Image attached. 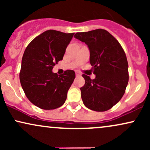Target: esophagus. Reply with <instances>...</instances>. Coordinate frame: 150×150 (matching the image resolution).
Returning a JSON list of instances; mask_svg holds the SVG:
<instances>
[{
	"label": "esophagus",
	"mask_w": 150,
	"mask_h": 150,
	"mask_svg": "<svg viewBox=\"0 0 150 150\" xmlns=\"http://www.w3.org/2000/svg\"><path fill=\"white\" fill-rule=\"evenodd\" d=\"M75 75H76V76H80V73H79L78 72H75Z\"/></svg>",
	"instance_id": "esophagus-1"
}]
</instances>
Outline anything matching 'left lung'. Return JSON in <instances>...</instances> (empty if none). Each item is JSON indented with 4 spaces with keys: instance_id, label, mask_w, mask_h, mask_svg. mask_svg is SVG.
Listing matches in <instances>:
<instances>
[{
    "instance_id": "left-lung-1",
    "label": "left lung",
    "mask_w": 150,
    "mask_h": 150,
    "mask_svg": "<svg viewBox=\"0 0 150 150\" xmlns=\"http://www.w3.org/2000/svg\"><path fill=\"white\" fill-rule=\"evenodd\" d=\"M74 37L88 46L92 71L96 75L92 80L82 75L85 80L80 88L83 104L92 111H107L120 100L128 85V63L124 51L119 42L102 29L77 32Z\"/></svg>"
}]
</instances>
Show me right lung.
<instances>
[{
    "label": "right lung",
    "instance_id": "right-lung-1",
    "mask_svg": "<svg viewBox=\"0 0 150 150\" xmlns=\"http://www.w3.org/2000/svg\"><path fill=\"white\" fill-rule=\"evenodd\" d=\"M74 33L47 30L34 39L22 59L20 80L26 97L34 105L45 110L57 108L65 103L75 77L73 70L61 75L52 72L63 60Z\"/></svg>",
    "mask_w": 150,
    "mask_h": 150
}]
</instances>
